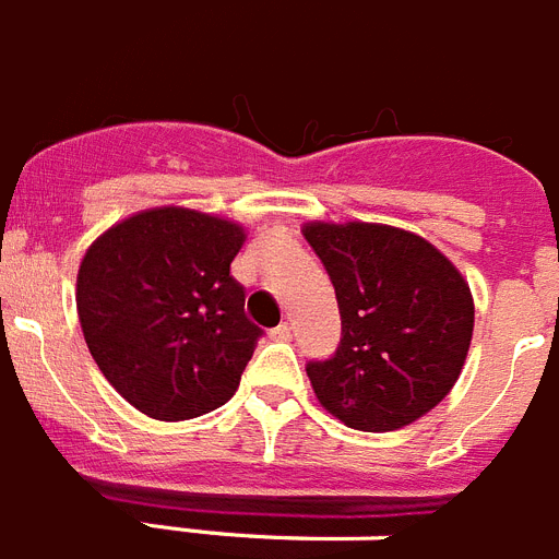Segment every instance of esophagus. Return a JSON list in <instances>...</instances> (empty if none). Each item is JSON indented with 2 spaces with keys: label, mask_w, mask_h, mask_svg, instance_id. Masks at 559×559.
Instances as JSON below:
<instances>
[{
  "label": "esophagus",
  "mask_w": 559,
  "mask_h": 559,
  "mask_svg": "<svg viewBox=\"0 0 559 559\" xmlns=\"http://www.w3.org/2000/svg\"><path fill=\"white\" fill-rule=\"evenodd\" d=\"M271 338H276V342H288V338H290V325H288V322H283V325H276L274 331H271Z\"/></svg>",
  "instance_id": "esophagus-1"
}]
</instances>
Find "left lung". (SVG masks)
Here are the masks:
<instances>
[{
    "instance_id": "left-lung-1",
    "label": "left lung",
    "mask_w": 559,
    "mask_h": 559,
    "mask_svg": "<svg viewBox=\"0 0 559 559\" xmlns=\"http://www.w3.org/2000/svg\"><path fill=\"white\" fill-rule=\"evenodd\" d=\"M336 290L342 338L308 361L319 404L347 427L416 421L461 376L475 325L469 285L418 234L376 223L302 228Z\"/></svg>"
}]
</instances>
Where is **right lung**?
I'll return each mask as SVG.
<instances>
[{
	"label": "right lung",
	"instance_id": "add662e5",
	"mask_svg": "<svg viewBox=\"0 0 559 559\" xmlns=\"http://www.w3.org/2000/svg\"><path fill=\"white\" fill-rule=\"evenodd\" d=\"M246 231L189 209H152L90 246L79 269L81 331L118 393L157 421L226 404L260 328L231 262Z\"/></svg>",
	"mask_w": 559,
	"mask_h": 559
}]
</instances>
